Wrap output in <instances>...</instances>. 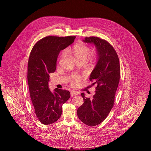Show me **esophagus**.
<instances>
[{
  "instance_id": "1",
  "label": "esophagus",
  "mask_w": 151,
  "mask_h": 151,
  "mask_svg": "<svg viewBox=\"0 0 151 151\" xmlns=\"http://www.w3.org/2000/svg\"><path fill=\"white\" fill-rule=\"evenodd\" d=\"M78 95V93L77 92H75L74 91H71V96H75Z\"/></svg>"
}]
</instances>
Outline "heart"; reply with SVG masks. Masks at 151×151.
I'll return each instance as SVG.
<instances>
[{
  "mask_svg": "<svg viewBox=\"0 0 151 151\" xmlns=\"http://www.w3.org/2000/svg\"><path fill=\"white\" fill-rule=\"evenodd\" d=\"M91 49L88 46L81 44L77 43L73 45L71 48L67 50V53L71 54L77 60V62L80 61H86L87 59L90 55ZM65 53L63 52L61 55V58L64 57ZM82 77L80 76H74L72 78V83L75 85L79 81Z\"/></svg>",
  "mask_w": 151,
  "mask_h": 151,
  "instance_id": "b5f03b06",
  "label": "heart"
}]
</instances>
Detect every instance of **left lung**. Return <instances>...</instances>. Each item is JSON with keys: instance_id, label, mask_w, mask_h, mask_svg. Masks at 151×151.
I'll return each instance as SVG.
<instances>
[{"instance_id": "obj_1", "label": "left lung", "mask_w": 151, "mask_h": 151, "mask_svg": "<svg viewBox=\"0 0 151 151\" xmlns=\"http://www.w3.org/2000/svg\"><path fill=\"white\" fill-rule=\"evenodd\" d=\"M83 42L93 44L96 47L98 61L90 75V80L96 84L93 99L81 96L83 104L77 110L80 120L89 126L98 125L106 119L112 109L120 77L119 58L109 42L98 37H86Z\"/></svg>"}]
</instances>
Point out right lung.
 Here are the masks:
<instances>
[{
    "label": "right lung",
    "mask_w": 151,
    "mask_h": 151,
    "mask_svg": "<svg viewBox=\"0 0 151 151\" xmlns=\"http://www.w3.org/2000/svg\"><path fill=\"white\" fill-rule=\"evenodd\" d=\"M75 36H47L39 40L29 56L27 80L35 115L39 122L50 125L57 121L62 114V105L70 98L68 91L48 87L50 76L56 70L57 60L61 50L74 42Z\"/></svg>",
    "instance_id": "obj_1"
}]
</instances>
